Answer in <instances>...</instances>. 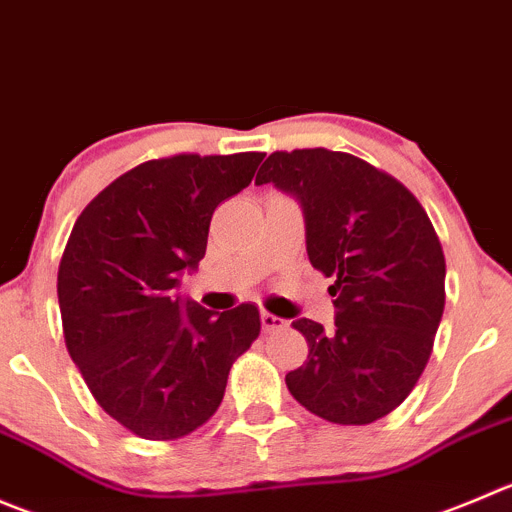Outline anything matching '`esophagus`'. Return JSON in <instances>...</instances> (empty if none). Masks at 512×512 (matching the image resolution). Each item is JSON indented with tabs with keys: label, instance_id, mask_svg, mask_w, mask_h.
I'll return each instance as SVG.
<instances>
[{
	"label": "esophagus",
	"instance_id": "esophagus-1",
	"mask_svg": "<svg viewBox=\"0 0 512 512\" xmlns=\"http://www.w3.org/2000/svg\"><path fill=\"white\" fill-rule=\"evenodd\" d=\"M260 320H262V330L265 332H275V330H282V327H285V320L277 315H272V312H262Z\"/></svg>",
	"mask_w": 512,
	"mask_h": 512
}]
</instances>
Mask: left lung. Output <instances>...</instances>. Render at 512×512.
<instances>
[{
	"label": "left lung",
	"mask_w": 512,
	"mask_h": 512,
	"mask_svg": "<svg viewBox=\"0 0 512 512\" xmlns=\"http://www.w3.org/2000/svg\"><path fill=\"white\" fill-rule=\"evenodd\" d=\"M267 182L300 202L307 257L335 280L332 330L292 322L310 352L287 390L322 420L375 423L408 398L433 352L445 307L433 222L408 187L347 152H272L255 185Z\"/></svg>",
	"instance_id": "obj_1"
}]
</instances>
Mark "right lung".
Segmentation results:
<instances>
[{
  "instance_id": "right-lung-1",
  "label": "right lung",
  "mask_w": 512,
  "mask_h": 512,
  "mask_svg": "<svg viewBox=\"0 0 512 512\" xmlns=\"http://www.w3.org/2000/svg\"><path fill=\"white\" fill-rule=\"evenodd\" d=\"M262 152L150 160L77 217L57 275L69 357L99 408L145 440L215 415L230 367L260 335L250 302L212 312L175 292L207 250L212 212L245 190Z\"/></svg>"
}]
</instances>
